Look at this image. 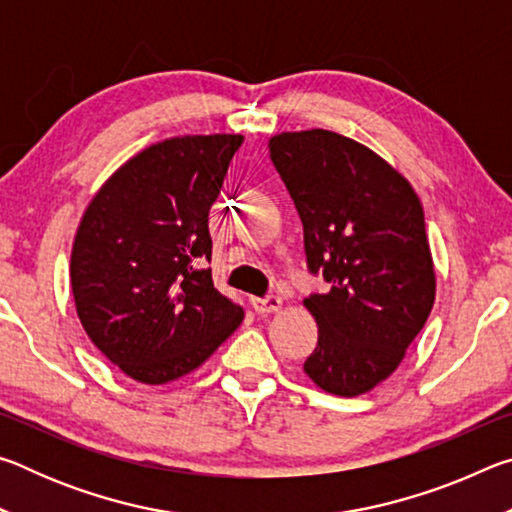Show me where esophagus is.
Returning a JSON list of instances; mask_svg holds the SVG:
<instances>
[{
	"label": "esophagus",
	"mask_w": 512,
	"mask_h": 512,
	"mask_svg": "<svg viewBox=\"0 0 512 512\" xmlns=\"http://www.w3.org/2000/svg\"><path fill=\"white\" fill-rule=\"evenodd\" d=\"M250 305L257 311V314H275V311L282 309V300L277 296H268V298H253Z\"/></svg>",
	"instance_id": "obj_1"
}]
</instances>
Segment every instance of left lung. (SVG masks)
I'll list each match as a JSON object with an SVG mask.
<instances>
[{
    "label": "left lung",
    "instance_id": "8db88e82",
    "mask_svg": "<svg viewBox=\"0 0 512 512\" xmlns=\"http://www.w3.org/2000/svg\"><path fill=\"white\" fill-rule=\"evenodd\" d=\"M268 149L300 214L309 271L329 284L305 298L318 325L305 372L325 393L363 395L397 370L436 300L422 203L400 171L345 135L280 133Z\"/></svg>",
    "mask_w": 512,
    "mask_h": 512
}]
</instances>
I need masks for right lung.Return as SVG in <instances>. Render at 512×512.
Listing matches in <instances>:
<instances>
[{"instance_id": "right-lung-1", "label": "right lung", "mask_w": 512, "mask_h": 512, "mask_svg": "<svg viewBox=\"0 0 512 512\" xmlns=\"http://www.w3.org/2000/svg\"><path fill=\"white\" fill-rule=\"evenodd\" d=\"M244 135H183L121 164L85 207L69 280L103 357L142 384L196 370L244 320L214 289L210 207Z\"/></svg>"}]
</instances>
